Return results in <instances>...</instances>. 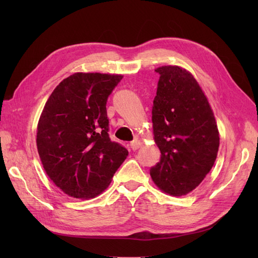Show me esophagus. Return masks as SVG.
I'll list each match as a JSON object with an SVG mask.
<instances>
[{
    "instance_id": "34e87169",
    "label": "esophagus",
    "mask_w": 258,
    "mask_h": 258,
    "mask_svg": "<svg viewBox=\"0 0 258 258\" xmlns=\"http://www.w3.org/2000/svg\"><path fill=\"white\" fill-rule=\"evenodd\" d=\"M140 147H141V142H140L139 140H135L134 142L130 143V148L132 151H137Z\"/></svg>"
}]
</instances>
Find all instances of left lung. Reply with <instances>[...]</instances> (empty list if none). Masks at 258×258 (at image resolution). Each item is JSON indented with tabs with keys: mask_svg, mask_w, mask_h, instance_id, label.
<instances>
[{
	"mask_svg": "<svg viewBox=\"0 0 258 258\" xmlns=\"http://www.w3.org/2000/svg\"><path fill=\"white\" fill-rule=\"evenodd\" d=\"M152 110L153 134L160 160L151 168L154 183L171 196H184L212 169L220 134L204 90L187 70L163 66Z\"/></svg>",
	"mask_w": 258,
	"mask_h": 258,
	"instance_id": "obj_1",
	"label": "left lung"
}]
</instances>
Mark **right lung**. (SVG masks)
I'll return each mask as SVG.
<instances>
[{"label":"right lung","instance_id":"obj_1","mask_svg":"<svg viewBox=\"0 0 258 258\" xmlns=\"http://www.w3.org/2000/svg\"><path fill=\"white\" fill-rule=\"evenodd\" d=\"M120 74L74 73L53 89L37 123L36 146L46 173L68 196L102 194L128 156L108 137L106 101Z\"/></svg>","mask_w":258,"mask_h":258}]
</instances>
